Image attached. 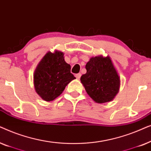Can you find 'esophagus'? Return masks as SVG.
I'll use <instances>...</instances> for the list:
<instances>
[{"label":"esophagus","instance_id":"esophagus-1","mask_svg":"<svg viewBox=\"0 0 151 151\" xmlns=\"http://www.w3.org/2000/svg\"><path fill=\"white\" fill-rule=\"evenodd\" d=\"M81 76H82L81 73H77L76 75V78H77V79L79 80L80 78V77H81Z\"/></svg>","mask_w":151,"mask_h":151}]
</instances>
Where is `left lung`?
<instances>
[{
  "mask_svg": "<svg viewBox=\"0 0 151 151\" xmlns=\"http://www.w3.org/2000/svg\"><path fill=\"white\" fill-rule=\"evenodd\" d=\"M86 69L80 80L88 96L100 104L112 100L118 93L120 80L110 58H91Z\"/></svg>",
  "mask_w": 151,
  "mask_h": 151,
  "instance_id": "8db88e82",
  "label": "left lung"
}]
</instances>
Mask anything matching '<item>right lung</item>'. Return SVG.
I'll return each mask as SVG.
<instances>
[{
    "mask_svg": "<svg viewBox=\"0 0 151 151\" xmlns=\"http://www.w3.org/2000/svg\"><path fill=\"white\" fill-rule=\"evenodd\" d=\"M34 78L36 93L49 102L58 97L76 78L71 73V66L65 61L64 53L55 51L45 55L36 68Z\"/></svg>",
    "mask_w": 151,
    "mask_h": 151,
    "instance_id": "right-lung-1",
    "label": "right lung"
}]
</instances>
